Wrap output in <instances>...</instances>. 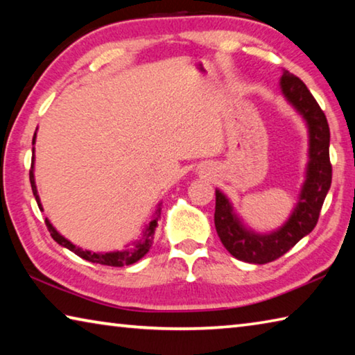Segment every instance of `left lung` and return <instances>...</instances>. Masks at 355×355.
I'll return each instance as SVG.
<instances>
[{"instance_id": "1", "label": "left lung", "mask_w": 355, "mask_h": 355, "mask_svg": "<svg viewBox=\"0 0 355 355\" xmlns=\"http://www.w3.org/2000/svg\"><path fill=\"white\" fill-rule=\"evenodd\" d=\"M280 91L309 128V163L299 199L290 218L271 233H257L235 213L224 192L216 189L214 225L224 248L238 260L264 264L277 260L313 230L332 183L329 158L327 119L307 86L288 70L280 78Z\"/></svg>"}]
</instances>
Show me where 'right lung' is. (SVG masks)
<instances>
[{"instance_id":"1","label":"right lung","mask_w":355,"mask_h":355,"mask_svg":"<svg viewBox=\"0 0 355 355\" xmlns=\"http://www.w3.org/2000/svg\"><path fill=\"white\" fill-rule=\"evenodd\" d=\"M35 142V133L33 137V144ZM29 182H31V188H33V194L35 197V202H37V205L40 209L42 208V203H40V197L37 194V186H35V180H34V148H33V161H31V171H29ZM161 205V203H159ZM158 205V209H156V216L159 214L161 208ZM155 218L148 222L144 228L142 232V236L139 239H136L135 243H131V245H127V248L122 249V250H114V252H91V250H83L81 248H76L73 243H70L67 238H64L61 233H59L55 227L51 225V222L45 219V224L48 227V230L51 233V238L55 239L58 244H61L62 248L69 249L76 254L78 257H81L83 260H87L91 263H98V264H105V266H128V264H133L136 261H139L141 258L147 254L152 248L153 244V238H155V230H156V225H158V218Z\"/></svg>"}]
</instances>
